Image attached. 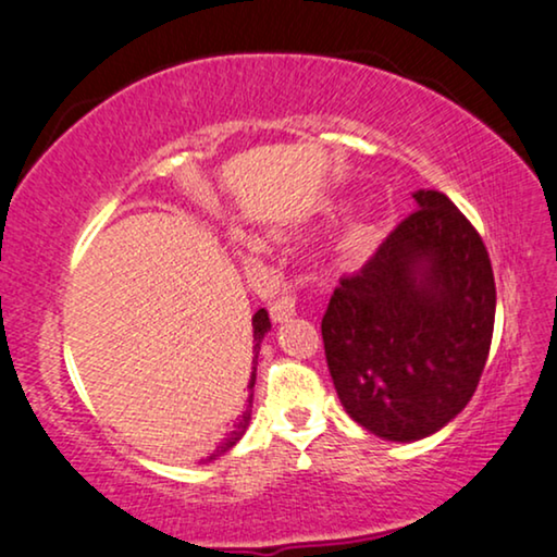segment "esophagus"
Returning a JSON list of instances; mask_svg holds the SVG:
<instances>
[{"instance_id":"1","label":"esophagus","mask_w":557,"mask_h":557,"mask_svg":"<svg viewBox=\"0 0 557 557\" xmlns=\"http://www.w3.org/2000/svg\"><path fill=\"white\" fill-rule=\"evenodd\" d=\"M292 314H296V301H294L292 294L278 296V299L271 305L273 322H284V320H288V317H292Z\"/></svg>"}]
</instances>
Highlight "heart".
Masks as SVG:
<instances>
[{
  "label": "heart",
  "instance_id": "1",
  "mask_svg": "<svg viewBox=\"0 0 557 557\" xmlns=\"http://www.w3.org/2000/svg\"><path fill=\"white\" fill-rule=\"evenodd\" d=\"M243 248H245V252H248V256H258V252L263 250L261 243H258V240H245Z\"/></svg>",
  "mask_w": 557,
  "mask_h": 557
}]
</instances>
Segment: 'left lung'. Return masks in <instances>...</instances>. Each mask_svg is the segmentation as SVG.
Here are the masks:
<instances>
[{"label":"left lung","instance_id":"left-lung-1","mask_svg":"<svg viewBox=\"0 0 557 557\" xmlns=\"http://www.w3.org/2000/svg\"><path fill=\"white\" fill-rule=\"evenodd\" d=\"M368 263L341 278L322 343L343 407L373 435L409 443L445 428L479 386L494 335L496 284L479 230L443 191Z\"/></svg>","mask_w":557,"mask_h":557}]
</instances>
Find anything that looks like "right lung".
<instances>
[{
  "label": "right lung",
  "instance_id": "1",
  "mask_svg": "<svg viewBox=\"0 0 557 557\" xmlns=\"http://www.w3.org/2000/svg\"><path fill=\"white\" fill-rule=\"evenodd\" d=\"M271 330V320H269V312H265V309H258L256 314H252V352L256 350H261V343H263V335L265 332ZM256 360H258V352H256V358H252V373H250V384H248V388H252L256 386ZM250 407H252V394H248V407L243 409V414L237 417V422L233 424V430L227 432V437L222 440L220 443V447H216V453H227L230 447H233L237 440L243 437V432L248 430V422H250Z\"/></svg>",
  "mask_w": 557,
  "mask_h": 557
}]
</instances>
